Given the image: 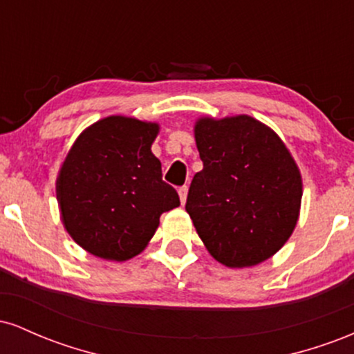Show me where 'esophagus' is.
<instances>
[{"label": "esophagus", "mask_w": 354, "mask_h": 354, "mask_svg": "<svg viewBox=\"0 0 354 354\" xmlns=\"http://www.w3.org/2000/svg\"><path fill=\"white\" fill-rule=\"evenodd\" d=\"M178 194H180L181 205H185V203H186V196H188V186H181V188L178 189Z\"/></svg>", "instance_id": "34e87169"}]
</instances>
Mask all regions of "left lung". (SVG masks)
I'll return each instance as SVG.
<instances>
[{
  "instance_id": "8db88e82",
  "label": "left lung",
  "mask_w": 354,
  "mask_h": 354,
  "mask_svg": "<svg viewBox=\"0 0 354 354\" xmlns=\"http://www.w3.org/2000/svg\"><path fill=\"white\" fill-rule=\"evenodd\" d=\"M194 140L203 169L186 211L198 236L228 268L266 261L293 234L301 208L303 180L290 149L248 115L200 118Z\"/></svg>"
}]
</instances>
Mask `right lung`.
I'll return each instance as SVG.
<instances>
[{"label":"right lung","instance_id":"add662e5","mask_svg":"<svg viewBox=\"0 0 354 354\" xmlns=\"http://www.w3.org/2000/svg\"><path fill=\"white\" fill-rule=\"evenodd\" d=\"M160 124L113 115L76 138L56 178L61 221L75 243L108 261L148 246L165 211L180 206L151 153Z\"/></svg>","mask_w":354,"mask_h":354}]
</instances>
